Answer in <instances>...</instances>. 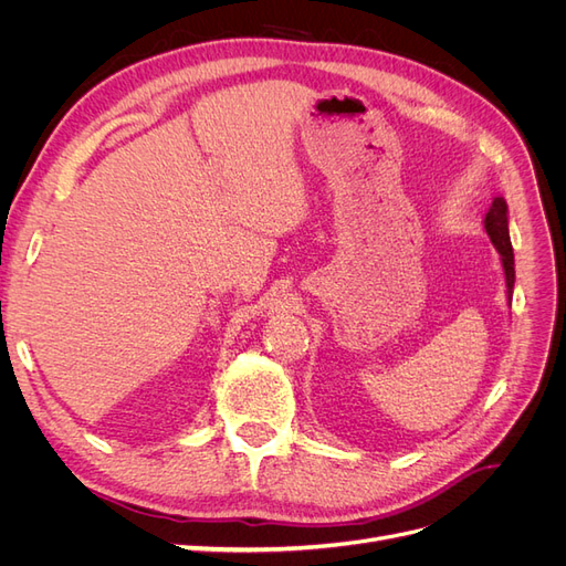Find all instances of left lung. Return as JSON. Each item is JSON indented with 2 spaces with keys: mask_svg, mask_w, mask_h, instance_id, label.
Wrapping results in <instances>:
<instances>
[{
  "mask_svg": "<svg viewBox=\"0 0 566 566\" xmlns=\"http://www.w3.org/2000/svg\"><path fill=\"white\" fill-rule=\"evenodd\" d=\"M486 233L491 235V241L495 250L503 256V269H505V283H507V295L512 300V285H515V254H512L510 245V233H507V205L503 198H493L491 208L484 219Z\"/></svg>",
  "mask_w": 566,
  "mask_h": 566,
  "instance_id": "1",
  "label": "left lung"
}]
</instances>
